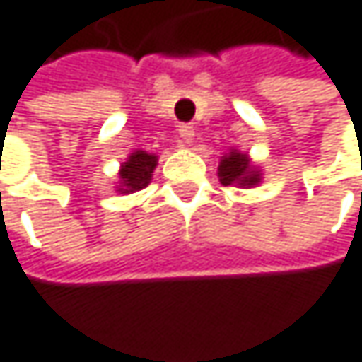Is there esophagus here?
Returning <instances> with one entry per match:
<instances>
[{"label": "esophagus", "instance_id": "1", "mask_svg": "<svg viewBox=\"0 0 362 362\" xmlns=\"http://www.w3.org/2000/svg\"><path fill=\"white\" fill-rule=\"evenodd\" d=\"M177 135H180V139H182V141L191 144V141H193V137H195V126H191V124H180Z\"/></svg>", "mask_w": 362, "mask_h": 362}]
</instances>
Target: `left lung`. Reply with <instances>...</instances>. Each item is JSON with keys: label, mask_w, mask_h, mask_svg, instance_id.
<instances>
[{"label": "left lung", "mask_w": 362, "mask_h": 362, "mask_svg": "<svg viewBox=\"0 0 362 362\" xmlns=\"http://www.w3.org/2000/svg\"><path fill=\"white\" fill-rule=\"evenodd\" d=\"M218 177H221V182L225 187H229V185L253 187V185L259 182V173L253 171V167L249 165L247 154H240V152H231V154L221 158Z\"/></svg>", "instance_id": "left-lung-1"}]
</instances>
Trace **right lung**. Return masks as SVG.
<instances>
[{"label": "right lung", "instance_id": "add662e5", "mask_svg": "<svg viewBox=\"0 0 362 362\" xmlns=\"http://www.w3.org/2000/svg\"><path fill=\"white\" fill-rule=\"evenodd\" d=\"M156 167V156L154 154H148L144 150H137L128 156V160L122 165L119 169V177H122V187L119 191L124 193H135V191H141L150 185V177H152V171Z\"/></svg>", "mask_w": 362, "mask_h": 362}]
</instances>
